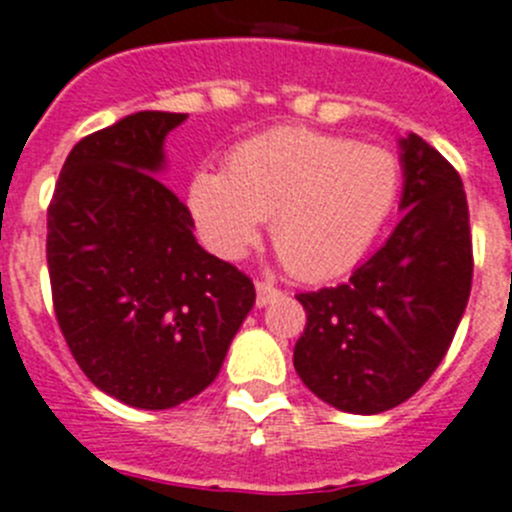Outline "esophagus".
<instances>
[{
    "label": "esophagus",
    "instance_id": "obj_1",
    "mask_svg": "<svg viewBox=\"0 0 512 512\" xmlns=\"http://www.w3.org/2000/svg\"><path fill=\"white\" fill-rule=\"evenodd\" d=\"M255 288H257V308H265V305H270L272 300L283 295L278 288H275V285H270V283H257Z\"/></svg>",
    "mask_w": 512,
    "mask_h": 512
}]
</instances>
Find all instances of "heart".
I'll return each mask as SVG.
<instances>
[{
  "label": "heart",
  "instance_id": "obj_1",
  "mask_svg": "<svg viewBox=\"0 0 512 512\" xmlns=\"http://www.w3.org/2000/svg\"><path fill=\"white\" fill-rule=\"evenodd\" d=\"M401 161L376 143L285 126L227 156V171L199 169L186 204L214 255L240 260L270 218V240L300 280H328L356 265L389 222Z\"/></svg>",
  "mask_w": 512,
  "mask_h": 512
}]
</instances>
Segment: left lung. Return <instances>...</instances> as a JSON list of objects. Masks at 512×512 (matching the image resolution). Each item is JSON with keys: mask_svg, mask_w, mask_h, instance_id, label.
Segmentation results:
<instances>
[{"mask_svg": "<svg viewBox=\"0 0 512 512\" xmlns=\"http://www.w3.org/2000/svg\"><path fill=\"white\" fill-rule=\"evenodd\" d=\"M401 222L348 283L300 293L293 351L303 384L331 407L381 414L417 394L455 338L472 288L467 197L452 164L417 133L399 138Z\"/></svg>", "mask_w": 512, "mask_h": 512, "instance_id": "8db88e82", "label": "left lung"}]
</instances>
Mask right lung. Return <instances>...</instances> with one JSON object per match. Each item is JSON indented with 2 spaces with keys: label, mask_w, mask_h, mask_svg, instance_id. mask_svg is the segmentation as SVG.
<instances>
[{
  "label": "right lung",
  "mask_w": 512,
  "mask_h": 512,
  "mask_svg": "<svg viewBox=\"0 0 512 512\" xmlns=\"http://www.w3.org/2000/svg\"><path fill=\"white\" fill-rule=\"evenodd\" d=\"M186 113L141 111L75 143L47 209L60 331L83 374L136 409L202 394L255 305V285L209 255L156 176Z\"/></svg>",
  "instance_id": "1"
}]
</instances>
